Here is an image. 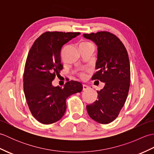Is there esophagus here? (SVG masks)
Returning a JSON list of instances; mask_svg holds the SVG:
<instances>
[{
	"instance_id": "34e87169",
	"label": "esophagus",
	"mask_w": 154,
	"mask_h": 154,
	"mask_svg": "<svg viewBox=\"0 0 154 154\" xmlns=\"http://www.w3.org/2000/svg\"><path fill=\"white\" fill-rule=\"evenodd\" d=\"M89 89V87L86 85H83V91H87Z\"/></svg>"
}]
</instances>
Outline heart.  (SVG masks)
Listing matches in <instances>:
<instances>
[{"label": "heart", "instance_id": "b5f03b06", "mask_svg": "<svg viewBox=\"0 0 154 154\" xmlns=\"http://www.w3.org/2000/svg\"><path fill=\"white\" fill-rule=\"evenodd\" d=\"M91 45V43H89V42H82L80 44V46H82V45ZM79 76L82 78V79H84V78H85L86 77V74L85 72H82V73H81L79 74Z\"/></svg>", "mask_w": 154, "mask_h": 154}]
</instances>
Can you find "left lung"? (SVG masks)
Listing matches in <instances>:
<instances>
[{"label":"left lung","instance_id":"8db88e82","mask_svg":"<svg viewBox=\"0 0 154 154\" xmlns=\"http://www.w3.org/2000/svg\"><path fill=\"white\" fill-rule=\"evenodd\" d=\"M98 46L96 69L93 80L104 83L97 91V100L87 105L89 116L96 122L106 124L115 120L125 103L130 83L128 54L116 35L106 31L84 34Z\"/></svg>","mask_w":154,"mask_h":154}]
</instances>
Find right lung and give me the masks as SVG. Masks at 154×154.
<instances>
[{
	"label": "right lung",
	"instance_id": "add662e5",
	"mask_svg": "<svg viewBox=\"0 0 154 154\" xmlns=\"http://www.w3.org/2000/svg\"><path fill=\"white\" fill-rule=\"evenodd\" d=\"M79 34L45 32L35 40L28 52L23 78L24 94L32 114L42 124L60 120L66 110V99L83 90L82 84L75 81H67L63 88L52 85L55 75L63 67L61 48Z\"/></svg>",
	"mask_w": 154,
	"mask_h": 154
}]
</instances>
